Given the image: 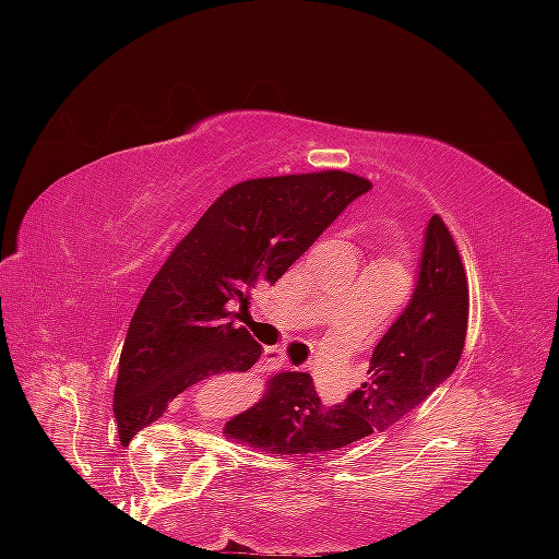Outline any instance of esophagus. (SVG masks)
<instances>
[{
	"label": "esophagus",
	"mask_w": 559,
	"mask_h": 559,
	"mask_svg": "<svg viewBox=\"0 0 559 559\" xmlns=\"http://www.w3.org/2000/svg\"><path fill=\"white\" fill-rule=\"evenodd\" d=\"M262 368H265V370H284V368H288L286 352L278 349V346H267L265 355H262Z\"/></svg>",
	"instance_id": "1"
}]
</instances>
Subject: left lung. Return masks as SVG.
<instances>
[{
  "label": "left lung",
  "instance_id": "left-lung-1",
  "mask_svg": "<svg viewBox=\"0 0 559 559\" xmlns=\"http://www.w3.org/2000/svg\"><path fill=\"white\" fill-rule=\"evenodd\" d=\"M467 278L452 234L428 221L413 299L376 344L368 381L325 404L310 373H278L262 400L226 423L230 439L273 454H323L400 423L457 368L467 333Z\"/></svg>",
  "mask_w": 559,
  "mask_h": 559
}]
</instances>
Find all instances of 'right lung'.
Returning <instances> with one entry per match:
<instances>
[{
	"instance_id": "add662e5",
	"label": "right lung",
	"mask_w": 559,
	"mask_h": 559,
	"mask_svg": "<svg viewBox=\"0 0 559 559\" xmlns=\"http://www.w3.org/2000/svg\"><path fill=\"white\" fill-rule=\"evenodd\" d=\"M365 191L368 178L323 170L252 178L210 204L128 325L112 404L120 439H133L194 383L260 360L262 346L234 323L235 307L247 310Z\"/></svg>"
}]
</instances>
